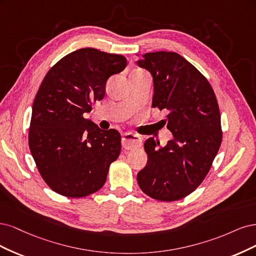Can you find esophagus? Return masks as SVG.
I'll return each mask as SVG.
<instances>
[{
    "mask_svg": "<svg viewBox=\"0 0 256 256\" xmlns=\"http://www.w3.org/2000/svg\"><path fill=\"white\" fill-rule=\"evenodd\" d=\"M142 146V138L133 133H126L122 137V146L126 150L136 149Z\"/></svg>",
    "mask_w": 256,
    "mask_h": 256,
    "instance_id": "obj_1",
    "label": "esophagus"
}]
</instances>
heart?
<instances>
[{
  "label": "heart",
  "mask_w": 256,
  "mask_h": 256,
  "mask_svg": "<svg viewBox=\"0 0 256 256\" xmlns=\"http://www.w3.org/2000/svg\"><path fill=\"white\" fill-rule=\"evenodd\" d=\"M137 71H142V70H137ZM136 72V71H135Z\"/></svg>",
  "instance_id": "1"
}]
</instances>
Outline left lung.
I'll return each instance as SVG.
<instances>
[{
    "instance_id": "1",
    "label": "left lung",
    "mask_w": 256,
    "mask_h": 256,
    "mask_svg": "<svg viewBox=\"0 0 256 256\" xmlns=\"http://www.w3.org/2000/svg\"><path fill=\"white\" fill-rule=\"evenodd\" d=\"M137 64L151 72L152 106L169 112L164 123L173 134L164 148H158L160 142L153 138L146 140L148 162L137 182L152 199L178 201L200 186L219 151L217 98L208 78L178 53H146Z\"/></svg>"
}]
</instances>
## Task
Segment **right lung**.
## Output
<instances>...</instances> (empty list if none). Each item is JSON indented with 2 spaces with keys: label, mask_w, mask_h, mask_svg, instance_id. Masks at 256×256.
Segmentation results:
<instances>
[{
  "label": "right lung",
  "mask_w": 256,
  "mask_h": 256,
  "mask_svg": "<svg viewBox=\"0 0 256 256\" xmlns=\"http://www.w3.org/2000/svg\"><path fill=\"white\" fill-rule=\"evenodd\" d=\"M126 64L122 55L85 48L46 74L32 104L28 146L40 176L55 192L83 198L105 184L121 151V135L98 128L83 114L102 100L107 80Z\"/></svg>",
  "instance_id": "1"
}]
</instances>
